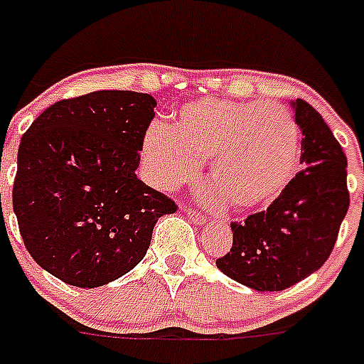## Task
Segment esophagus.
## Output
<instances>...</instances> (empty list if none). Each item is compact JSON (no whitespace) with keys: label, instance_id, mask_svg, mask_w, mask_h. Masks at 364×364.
Returning a JSON list of instances; mask_svg holds the SVG:
<instances>
[{"label":"esophagus","instance_id":"34e87169","mask_svg":"<svg viewBox=\"0 0 364 364\" xmlns=\"http://www.w3.org/2000/svg\"><path fill=\"white\" fill-rule=\"evenodd\" d=\"M186 216L190 218L191 222L196 223V225H205L206 222H208V220H206V216H203V214H199V212H196V210H191V208H186Z\"/></svg>","mask_w":364,"mask_h":364}]
</instances>
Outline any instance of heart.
Listing matches in <instances>:
<instances>
[{
	"instance_id": "b5f03b06",
	"label": "heart",
	"mask_w": 364,
	"mask_h": 364,
	"mask_svg": "<svg viewBox=\"0 0 364 364\" xmlns=\"http://www.w3.org/2000/svg\"><path fill=\"white\" fill-rule=\"evenodd\" d=\"M299 126L280 103L200 100L184 105L173 126L156 124L142 139V161L164 190L197 178L200 161L229 206L255 210L282 196L295 174Z\"/></svg>"
}]
</instances>
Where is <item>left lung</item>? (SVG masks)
Returning <instances> with one entry per match:
<instances>
[{
	"instance_id": "left-lung-1",
	"label": "left lung",
	"mask_w": 364,
	"mask_h": 364,
	"mask_svg": "<svg viewBox=\"0 0 364 364\" xmlns=\"http://www.w3.org/2000/svg\"><path fill=\"white\" fill-rule=\"evenodd\" d=\"M291 109L306 167L267 210L231 223L232 248L216 261L223 274L255 291H282L316 272L350 206L344 150L312 105L295 100Z\"/></svg>"
}]
</instances>
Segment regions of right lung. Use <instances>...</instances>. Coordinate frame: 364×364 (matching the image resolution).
Instances as JSON below:
<instances>
[{
	"instance_id": "1",
	"label": "right lung",
	"mask_w": 364,
	"mask_h": 364,
	"mask_svg": "<svg viewBox=\"0 0 364 364\" xmlns=\"http://www.w3.org/2000/svg\"><path fill=\"white\" fill-rule=\"evenodd\" d=\"M156 100L100 90L39 114L18 146L13 208L41 269L100 287L135 269L174 200L136 178ZM1 197V196H0Z\"/></svg>"
}]
</instances>
